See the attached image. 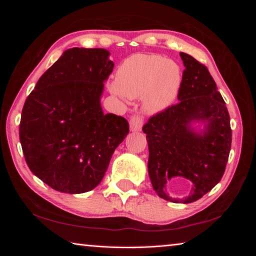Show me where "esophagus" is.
I'll return each mask as SVG.
<instances>
[{
    "instance_id": "esophagus-1",
    "label": "esophagus",
    "mask_w": 256,
    "mask_h": 256,
    "mask_svg": "<svg viewBox=\"0 0 256 256\" xmlns=\"http://www.w3.org/2000/svg\"><path fill=\"white\" fill-rule=\"evenodd\" d=\"M142 125H144V118L140 114L133 115L130 118V128H131V131H140Z\"/></svg>"
}]
</instances>
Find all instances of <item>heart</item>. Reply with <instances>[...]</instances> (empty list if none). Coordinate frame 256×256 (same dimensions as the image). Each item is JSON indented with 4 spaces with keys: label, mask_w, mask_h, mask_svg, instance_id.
<instances>
[{
    "label": "heart",
    "mask_w": 256,
    "mask_h": 256,
    "mask_svg": "<svg viewBox=\"0 0 256 256\" xmlns=\"http://www.w3.org/2000/svg\"><path fill=\"white\" fill-rule=\"evenodd\" d=\"M182 71L178 64L157 54H134L120 64L110 90L120 100L140 97L148 112L170 107L178 94Z\"/></svg>",
    "instance_id": "obj_1"
}]
</instances>
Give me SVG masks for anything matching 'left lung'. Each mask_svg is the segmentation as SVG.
Returning a JSON list of instances; mask_svg holds the SVG:
<instances>
[{"label": "left lung", "mask_w": 256, "mask_h": 256, "mask_svg": "<svg viewBox=\"0 0 256 256\" xmlns=\"http://www.w3.org/2000/svg\"><path fill=\"white\" fill-rule=\"evenodd\" d=\"M180 55L185 66L180 102L150 118L142 131L146 134L148 172L156 193L167 201L190 203L222 180L232 148V128L226 102L206 66L188 54ZM194 122H202L205 128L198 132ZM174 178L192 183L188 197L168 196L166 184Z\"/></svg>", "instance_id": "obj_1"}]
</instances>
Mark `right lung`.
I'll use <instances>...</instances> for the list:
<instances>
[{
	"mask_svg": "<svg viewBox=\"0 0 256 256\" xmlns=\"http://www.w3.org/2000/svg\"><path fill=\"white\" fill-rule=\"evenodd\" d=\"M104 48L66 50L24 102L19 136L29 170L58 192L84 193L100 183L128 133L122 116L104 114V82L112 71Z\"/></svg>",
	"mask_w": 256,
	"mask_h": 256,
	"instance_id": "add662e5",
	"label": "right lung"
}]
</instances>
